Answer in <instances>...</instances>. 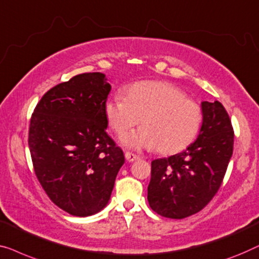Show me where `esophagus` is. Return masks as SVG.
Masks as SVG:
<instances>
[{
  "label": "esophagus",
  "instance_id": "esophagus-1",
  "mask_svg": "<svg viewBox=\"0 0 259 259\" xmlns=\"http://www.w3.org/2000/svg\"><path fill=\"white\" fill-rule=\"evenodd\" d=\"M124 156H125V159H126V161H128V162H135V161H136V159L140 158L137 155L131 154V152H125Z\"/></svg>",
  "mask_w": 259,
  "mask_h": 259
}]
</instances>
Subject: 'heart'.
I'll list each match as a JSON object with an SVG mask.
<instances>
[{
	"label": "heart",
	"instance_id": "obj_1",
	"mask_svg": "<svg viewBox=\"0 0 259 259\" xmlns=\"http://www.w3.org/2000/svg\"><path fill=\"white\" fill-rule=\"evenodd\" d=\"M104 115L116 134L122 136L140 122V129L122 137L126 148L155 149L172 154L190 144L202 123L201 107L185 97L171 83L142 81L115 95L104 103Z\"/></svg>",
	"mask_w": 259,
	"mask_h": 259
}]
</instances>
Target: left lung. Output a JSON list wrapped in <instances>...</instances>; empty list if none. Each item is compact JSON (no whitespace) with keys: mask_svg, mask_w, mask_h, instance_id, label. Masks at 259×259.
Here are the masks:
<instances>
[{"mask_svg":"<svg viewBox=\"0 0 259 259\" xmlns=\"http://www.w3.org/2000/svg\"><path fill=\"white\" fill-rule=\"evenodd\" d=\"M198 137L187 150L151 162L148 202L163 217L182 220L209 203L220 189L234 149V130L222 103H201Z\"/></svg>","mask_w":259,"mask_h":259,"instance_id":"left-lung-1","label":"left lung"}]
</instances>
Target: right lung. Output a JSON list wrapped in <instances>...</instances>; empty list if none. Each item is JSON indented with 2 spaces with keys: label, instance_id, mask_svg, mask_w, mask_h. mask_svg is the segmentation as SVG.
<instances>
[{
  "label": "right lung",
  "instance_id": "right-lung-1",
  "mask_svg": "<svg viewBox=\"0 0 259 259\" xmlns=\"http://www.w3.org/2000/svg\"><path fill=\"white\" fill-rule=\"evenodd\" d=\"M111 85L102 72L76 75L36 105L29 128L34 170L49 198L72 216L107 206L124 155L108 136Z\"/></svg>",
  "mask_w": 259,
  "mask_h": 259
}]
</instances>
